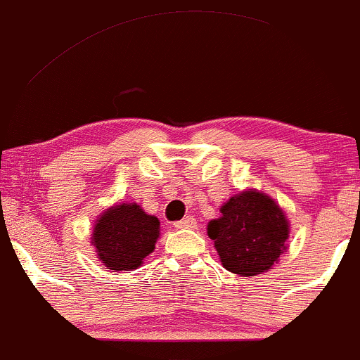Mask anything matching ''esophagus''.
<instances>
[{"label": "esophagus", "mask_w": 360, "mask_h": 360, "mask_svg": "<svg viewBox=\"0 0 360 360\" xmlns=\"http://www.w3.org/2000/svg\"><path fill=\"white\" fill-rule=\"evenodd\" d=\"M175 227L176 229H194L195 227V220L192 217L181 218V220L175 221Z\"/></svg>", "instance_id": "1"}]
</instances>
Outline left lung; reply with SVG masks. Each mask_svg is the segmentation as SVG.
I'll return each instance as SVG.
<instances>
[{"label": "left lung", "instance_id": "obj_1", "mask_svg": "<svg viewBox=\"0 0 360 360\" xmlns=\"http://www.w3.org/2000/svg\"><path fill=\"white\" fill-rule=\"evenodd\" d=\"M220 213L207 224V236L229 272L253 277L277 263L286 250L290 224L272 198L248 188L232 195Z\"/></svg>", "mask_w": 360, "mask_h": 360}]
</instances>
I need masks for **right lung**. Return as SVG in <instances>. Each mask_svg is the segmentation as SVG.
I'll return each mask as SVG.
<instances>
[{
  "instance_id": "1",
  "label": "right lung",
  "mask_w": 360,
  "mask_h": 360,
  "mask_svg": "<svg viewBox=\"0 0 360 360\" xmlns=\"http://www.w3.org/2000/svg\"><path fill=\"white\" fill-rule=\"evenodd\" d=\"M159 237V220L135 202H121L95 221L91 243L110 270H133L149 257Z\"/></svg>"
}]
</instances>
